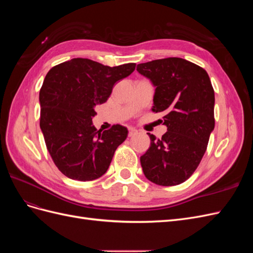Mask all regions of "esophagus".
Here are the masks:
<instances>
[{
    "label": "esophagus",
    "instance_id": "esophagus-1",
    "mask_svg": "<svg viewBox=\"0 0 253 253\" xmlns=\"http://www.w3.org/2000/svg\"><path fill=\"white\" fill-rule=\"evenodd\" d=\"M137 133H138V131H137V129H136L135 127H132V126L128 127V136H129V137H132V136L136 135Z\"/></svg>",
    "mask_w": 253,
    "mask_h": 253
}]
</instances>
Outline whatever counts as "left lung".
Wrapping results in <instances>:
<instances>
[{
	"label": "left lung",
	"instance_id": "8db88e82",
	"mask_svg": "<svg viewBox=\"0 0 253 253\" xmlns=\"http://www.w3.org/2000/svg\"><path fill=\"white\" fill-rule=\"evenodd\" d=\"M137 72L155 86L152 111L165 115L168 131L158 139L148 133L151 145L140 157L142 171L156 185H179L200 165L214 129L210 78L204 68L181 58L141 63Z\"/></svg>",
	"mask_w": 253,
	"mask_h": 253
}]
</instances>
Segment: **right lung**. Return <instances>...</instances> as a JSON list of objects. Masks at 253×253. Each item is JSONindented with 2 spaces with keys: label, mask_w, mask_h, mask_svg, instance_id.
Returning a JSON list of instances; mask_svg holds the SVG:
<instances>
[{
  "label": "right lung",
  "mask_w": 253,
  "mask_h": 253,
  "mask_svg": "<svg viewBox=\"0 0 253 253\" xmlns=\"http://www.w3.org/2000/svg\"><path fill=\"white\" fill-rule=\"evenodd\" d=\"M135 66L111 67L75 58L47 73L39 95L40 127L53 163L66 177L94 180L108 171L127 129L116 125L97 131L91 119L95 106L108 100L114 84L131 75Z\"/></svg>",
  "instance_id": "1"
}]
</instances>
